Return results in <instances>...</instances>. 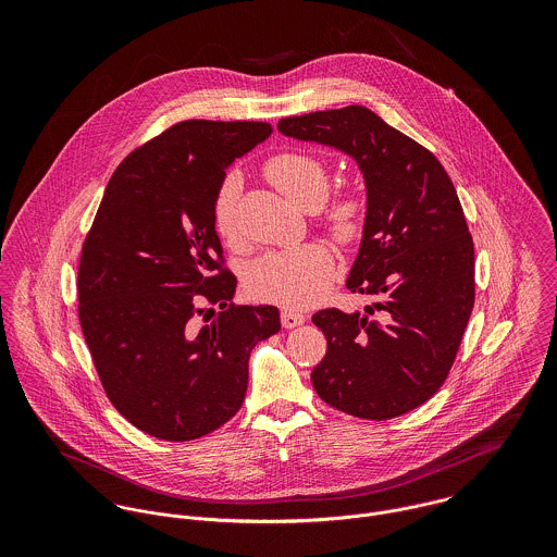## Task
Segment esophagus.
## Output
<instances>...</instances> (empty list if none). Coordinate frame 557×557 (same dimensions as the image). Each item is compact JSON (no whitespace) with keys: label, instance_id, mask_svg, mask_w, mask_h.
Here are the masks:
<instances>
[{"label":"esophagus","instance_id":"obj_1","mask_svg":"<svg viewBox=\"0 0 557 557\" xmlns=\"http://www.w3.org/2000/svg\"><path fill=\"white\" fill-rule=\"evenodd\" d=\"M305 321H307V318H305L302 313H296V311H289V309L281 311V323H283V327H298V325H302Z\"/></svg>","mask_w":557,"mask_h":557}]
</instances>
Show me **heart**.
<instances>
[{
	"instance_id": "1",
	"label": "heart",
	"mask_w": 557,
	"mask_h": 557,
	"mask_svg": "<svg viewBox=\"0 0 557 557\" xmlns=\"http://www.w3.org/2000/svg\"><path fill=\"white\" fill-rule=\"evenodd\" d=\"M268 180L298 208L321 206L327 197V171L318 159L300 152H285L265 164ZM242 177L230 173L216 195L214 227L221 238L236 236V201ZM327 230L332 238L347 244L358 238L364 223V201L358 195L345 197L327 212ZM334 278V259L321 244H305L281 252L263 255L255 261L248 289L255 298L283 305L289 309L313 307L325 296Z\"/></svg>"
}]
</instances>
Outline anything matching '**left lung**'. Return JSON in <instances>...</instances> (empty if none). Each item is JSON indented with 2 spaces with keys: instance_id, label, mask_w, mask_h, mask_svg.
Masks as SVG:
<instances>
[{
  "instance_id": "obj_1",
  "label": "left lung",
  "mask_w": 557,
  "mask_h": 557,
  "mask_svg": "<svg viewBox=\"0 0 557 557\" xmlns=\"http://www.w3.org/2000/svg\"><path fill=\"white\" fill-rule=\"evenodd\" d=\"M278 133L349 157L367 190L345 285L373 302L313 315L327 341L313 388L349 416L397 418L446 382L474 309V242L457 190L426 148L360 104L285 117Z\"/></svg>"
}]
</instances>
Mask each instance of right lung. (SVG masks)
Here are the masks:
<instances>
[{
    "label": "right lung",
    "instance_id": "1",
    "mask_svg": "<svg viewBox=\"0 0 557 557\" xmlns=\"http://www.w3.org/2000/svg\"><path fill=\"white\" fill-rule=\"evenodd\" d=\"M270 135L263 122L171 126L115 169L83 244L85 343L113 407L152 437L197 440L236 416L252 347L281 330L276 307L232 302L214 227L227 166Z\"/></svg>",
    "mask_w": 557,
    "mask_h": 557
}]
</instances>
